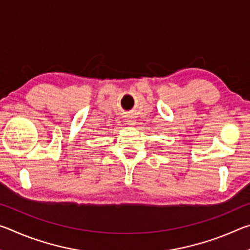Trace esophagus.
<instances>
[{
    "mask_svg": "<svg viewBox=\"0 0 250 250\" xmlns=\"http://www.w3.org/2000/svg\"><path fill=\"white\" fill-rule=\"evenodd\" d=\"M126 122H129V125H133L135 124V119H134V117H132V116H129V117H128V119H126Z\"/></svg>",
    "mask_w": 250,
    "mask_h": 250,
    "instance_id": "obj_1",
    "label": "esophagus"
}]
</instances>
